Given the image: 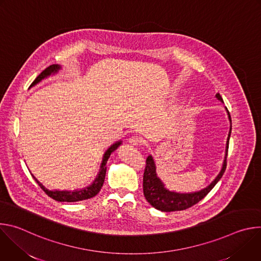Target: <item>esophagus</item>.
Listing matches in <instances>:
<instances>
[{"label": "esophagus", "mask_w": 261, "mask_h": 261, "mask_svg": "<svg viewBox=\"0 0 261 261\" xmlns=\"http://www.w3.org/2000/svg\"><path fill=\"white\" fill-rule=\"evenodd\" d=\"M141 139L137 136H132L129 138V143H131L132 145H140L141 144Z\"/></svg>", "instance_id": "34e87169"}]
</instances>
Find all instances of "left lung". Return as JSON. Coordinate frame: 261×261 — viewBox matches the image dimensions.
<instances>
[{
	"label": "left lung",
	"instance_id": "obj_1",
	"mask_svg": "<svg viewBox=\"0 0 261 261\" xmlns=\"http://www.w3.org/2000/svg\"><path fill=\"white\" fill-rule=\"evenodd\" d=\"M216 98L223 103V99L219 93L216 94ZM225 110L230 123L228 137L226 141L225 157H224V160H223V164L220 172L215 177V179L207 186V187L199 191L189 192V193H179L175 191H170L165 187L164 182L158 176L156 162L153 156L150 155L146 158V166L143 173V194L147 202L150 203L153 207L161 212H175V211H182L186 208H189L192 205L199 202L201 199H203L208 194V192L215 187L216 184L220 180V178L222 177L226 168L228 144H229V138L231 134V118L229 115V111L227 110L226 107H225Z\"/></svg>",
	"mask_w": 261,
	"mask_h": 261
}]
</instances>
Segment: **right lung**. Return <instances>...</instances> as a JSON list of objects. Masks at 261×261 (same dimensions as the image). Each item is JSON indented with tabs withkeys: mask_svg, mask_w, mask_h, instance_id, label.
Wrapping results in <instances>:
<instances>
[{
	"mask_svg": "<svg viewBox=\"0 0 261 261\" xmlns=\"http://www.w3.org/2000/svg\"><path fill=\"white\" fill-rule=\"evenodd\" d=\"M62 69V66L58 65V64H55V65H51L49 67H47L44 71H42L38 76H37V79L32 83V85L30 86L29 89L33 88L34 86L38 85L41 81L51 76V75H55V74H57L59 72V70ZM122 144V140H119L117 142H115L114 144H111L106 152L104 153L103 157H102V162H101V165H100V169H99V172L97 173L95 179L92 181L91 185L87 186V187L85 188H82V189H75V190H49L47 189L45 186H43L42 182H40L38 179H37L34 174H32V176L34 177V179L38 182V185L40 186V188L49 196L51 197L53 199L57 200V201H60V202H75V201H82V200H86V199H89V198H92L94 196H96L99 191L101 190L102 186H103V182H104V179H105V174H106V163H107V160L109 159L111 153L115 152L117 148Z\"/></svg>",
	"mask_w": 261,
	"mask_h": 261,
	"instance_id": "add662e5",
	"label": "right lung"
}]
</instances>
